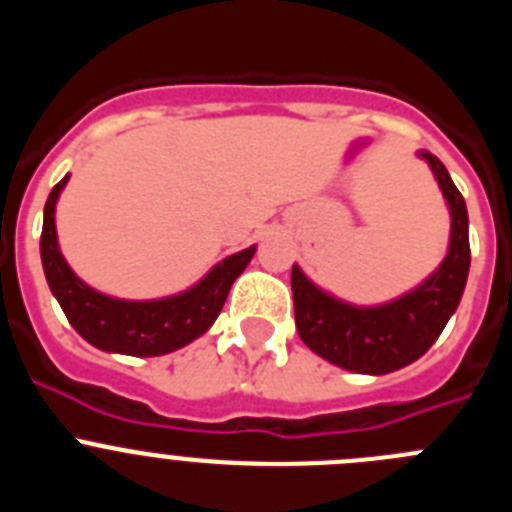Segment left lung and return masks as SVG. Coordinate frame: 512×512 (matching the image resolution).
Returning <instances> with one entry per match:
<instances>
[{
    "label": "left lung",
    "instance_id": "obj_1",
    "mask_svg": "<svg viewBox=\"0 0 512 512\" xmlns=\"http://www.w3.org/2000/svg\"><path fill=\"white\" fill-rule=\"evenodd\" d=\"M431 166L451 215L449 251L418 287L382 305H351L320 289L300 266H292L297 333L310 351L356 374H390L413 364L436 343L459 307L469 277L467 202L433 153L418 151Z\"/></svg>",
    "mask_w": 512,
    "mask_h": 512
}]
</instances>
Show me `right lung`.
<instances>
[{
    "label": "right lung",
    "instance_id": "right-lung-1",
    "mask_svg": "<svg viewBox=\"0 0 512 512\" xmlns=\"http://www.w3.org/2000/svg\"><path fill=\"white\" fill-rule=\"evenodd\" d=\"M69 174L51 189L43 210L40 259L45 279L69 323L99 351L125 356H164L210 330L223 310L233 282L251 264L256 246L217 261L205 277L184 292L158 300H120L81 282L63 259L56 233V202Z\"/></svg>",
    "mask_w": 512,
    "mask_h": 512
}]
</instances>
